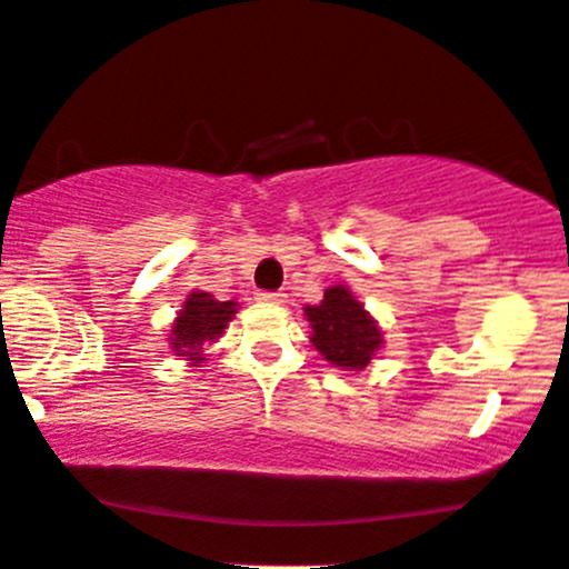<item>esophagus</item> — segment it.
I'll return each mask as SVG.
<instances>
[{"label": "esophagus", "mask_w": 569, "mask_h": 569, "mask_svg": "<svg viewBox=\"0 0 569 569\" xmlns=\"http://www.w3.org/2000/svg\"><path fill=\"white\" fill-rule=\"evenodd\" d=\"M257 301H262V303H284L287 296H284V292H257Z\"/></svg>", "instance_id": "34e87169"}]
</instances>
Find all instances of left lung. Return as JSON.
<instances>
[{"instance_id": "8db88e82", "label": "left lung", "mask_w": 569, "mask_h": 569, "mask_svg": "<svg viewBox=\"0 0 569 569\" xmlns=\"http://www.w3.org/2000/svg\"><path fill=\"white\" fill-rule=\"evenodd\" d=\"M303 318L312 328L309 342L328 365L339 370H365L383 348V331L378 320L367 312L365 303L353 296L348 284L326 287L323 301L303 307Z\"/></svg>"}]
</instances>
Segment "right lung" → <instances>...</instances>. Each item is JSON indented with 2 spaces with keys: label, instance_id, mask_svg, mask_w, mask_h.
<instances>
[{
  "label": "right lung",
  "instance_id": "right-lung-1",
  "mask_svg": "<svg viewBox=\"0 0 569 569\" xmlns=\"http://www.w3.org/2000/svg\"><path fill=\"white\" fill-rule=\"evenodd\" d=\"M238 301H219L210 292L194 290L186 296L183 309L169 326L167 345L172 356L183 359L189 367L204 365V345L216 342L236 318Z\"/></svg>",
  "mask_w": 569,
  "mask_h": 569
}]
</instances>
